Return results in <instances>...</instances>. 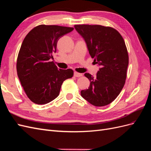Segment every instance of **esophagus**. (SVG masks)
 <instances>
[{"label":"esophagus","instance_id":"34e87169","mask_svg":"<svg viewBox=\"0 0 151 151\" xmlns=\"http://www.w3.org/2000/svg\"><path fill=\"white\" fill-rule=\"evenodd\" d=\"M74 76H76V77H81V76H83V74H82V73H78V72H75L74 73Z\"/></svg>","mask_w":151,"mask_h":151}]
</instances>
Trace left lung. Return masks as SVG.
<instances>
[{"label": "left lung", "instance_id": "obj_1", "mask_svg": "<svg viewBox=\"0 0 151 151\" xmlns=\"http://www.w3.org/2000/svg\"><path fill=\"white\" fill-rule=\"evenodd\" d=\"M86 42L88 52L100 67L96 76L85 73L90 86L81 96L96 106H106L117 97L124 86L129 57L120 33L110 27L75 25Z\"/></svg>", "mask_w": 151, "mask_h": 151}]
</instances>
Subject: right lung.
I'll return each mask as SVG.
<instances>
[{
    "mask_svg": "<svg viewBox=\"0 0 151 151\" xmlns=\"http://www.w3.org/2000/svg\"><path fill=\"white\" fill-rule=\"evenodd\" d=\"M74 29L59 25H40L27 34L19 52L17 70L22 86L31 101L44 105L59 95L61 86L73 75L71 69H58L52 54L59 39Z\"/></svg>",
    "mask_w": 151,
    "mask_h": 151,
    "instance_id": "1",
    "label": "right lung"
}]
</instances>
